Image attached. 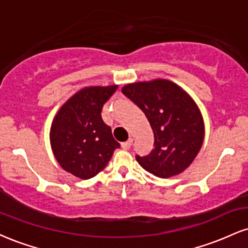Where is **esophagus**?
Wrapping results in <instances>:
<instances>
[{
  "instance_id": "obj_1",
  "label": "esophagus",
  "mask_w": 248,
  "mask_h": 248,
  "mask_svg": "<svg viewBox=\"0 0 248 248\" xmlns=\"http://www.w3.org/2000/svg\"><path fill=\"white\" fill-rule=\"evenodd\" d=\"M132 144H133V139H128V140L126 141V142H124V143L121 144V147L124 148V149H129L130 147H132Z\"/></svg>"
}]
</instances>
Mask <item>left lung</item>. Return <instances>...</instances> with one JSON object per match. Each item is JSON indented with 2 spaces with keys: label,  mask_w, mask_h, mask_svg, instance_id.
<instances>
[{
  "label": "left lung",
  "mask_w": 248,
  "mask_h": 248,
  "mask_svg": "<svg viewBox=\"0 0 248 248\" xmlns=\"http://www.w3.org/2000/svg\"><path fill=\"white\" fill-rule=\"evenodd\" d=\"M121 92L146 114L155 138L152 153L136 161L161 178L184 171L204 140L203 118L191 96L166 79L128 84Z\"/></svg>",
  "instance_id": "1"
}]
</instances>
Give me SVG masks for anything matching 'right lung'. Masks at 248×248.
<instances>
[{
    "instance_id": "add662e5",
    "label": "right lung",
    "mask_w": 248,
    "mask_h": 248,
    "mask_svg": "<svg viewBox=\"0 0 248 248\" xmlns=\"http://www.w3.org/2000/svg\"><path fill=\"white\" fill-rule=\"evenodd\" d=\"M118 86L82 88L65 102L51 126L53 155L65 171L88 179L105 169L116 148L101 110Z\"/></svg>"
}]
</instances>
